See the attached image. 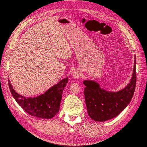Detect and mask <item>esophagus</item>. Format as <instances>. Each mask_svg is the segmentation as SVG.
<instances>
[{"instance_id": "34e87169", "label": "esophagus", "mask_w": 147, "mask_h": 147, "mask_svg": "<svg viewBox=\"0 0 147 147\" xmlns=\"http://www.w3.org/2000/svg\"><path fill=\"white\" fill-rule=\"evenodd\" d=\"M81 76V73L79 70H75L73 73V76L74 78H78Z\"/></svg>"}]
</instances>
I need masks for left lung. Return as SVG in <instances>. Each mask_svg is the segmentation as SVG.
Returning <instances> with one entry per match:
<instances>
[{
    "mask_svg": "<svg viewBox=\"0 0 147 147\" xmlns=\"http://www.w3.org/2000/svg\"><path fill=\"white\" fill-rule=\"evenodd\" d=\"M84 96L88 113L92 120L105 122L117 116L124 110L134 95L136 86V57L130 82L116 92L105 90L97 82L85 80Z\"/></svg>",
    "mask_w": 147,
    "mask_h": 147,
    "instance_id": "obj_1",
    "label": "left lung"
}]
</instances>
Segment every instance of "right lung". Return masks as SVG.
I'll list each match as a JSON object with an SVG mask.
<instances>
[{
  "label": "right lung",
  "instance_id": "add662e5",
  "mask_svg": "<svg viewBox=\"0 0 147 147\" xmlns=\"http://www.w3.org/2000/svg\"><path fill=\"white\" fill-rule=\"evenodd\" d=\"M67 82L68 78H65L44 94L36 97H26L16 92L8 80L11 94L23 110L32 116L45 119L53 118L59 112L63 91Z\"/></svg>",
  "mask_w": 147,
  "mask_h": 147
}]
</instances>
